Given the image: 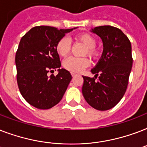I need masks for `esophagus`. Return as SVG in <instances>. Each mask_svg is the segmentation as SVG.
<instances>
[{
	"instance_id": "1",
	"label": "esophagus",
	"mask_w": 147,
	"mask_h": 147,
	"mask_svg": "<svg viewBox=\"0 0 147 147\" xmlns=\"http://www.w3.org/2000/svg\"><path fill=\"white\" fill-rule=\"evenodd\" d=\"M71 76H72V77H75V76H77V74L75 73V72H71Z\"/></svg>"
}]
</instances>
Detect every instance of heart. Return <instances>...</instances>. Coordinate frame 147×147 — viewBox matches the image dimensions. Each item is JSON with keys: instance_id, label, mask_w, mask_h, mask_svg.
<instances>
[{"instance_id": "1", "label": "heart", "mask_w": 147, "mask_h": 147, "mask_svg": "<svg viewBox=\"0 0 147 147\" xmlns=\"http://www.w3.org/2000/svg\"><path fill=\"white\" fill-rule=\"evenodd\" d=\"M77 41L85 45L86 49L84 55H89L90 57L96 59L100 55V49L95 46L97 44V39L94 36L88 33H79L76 36ZM71 40L67 36H63L60 39L55 45V50L60 56H66L71 50ZM90 65V60L87 57L76 58L69 57L64 60L63 67L71 72H81Z\"/></svg>"}]
</instances>
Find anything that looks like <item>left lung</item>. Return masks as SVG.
<instances>
[{
  "mask_svg": "<svg viewBox=\"0 0 147 147\" xmlns=\"http://www.w3.org/2000/svg\"><path fill=\"white\" fill-rule=\"evenodd\" d=\"M92 32L101 38L102 55L92 69L94 78L82 76V94L94 109L107 111L114 107L125 94L133 65L131 43L120 29L96 26Z\"/></svg>",
  "mask_w": 147,
  "mask_h": 147,
  "instance_id": "left-lung-1",
  "label": "left lung"
}]
</instances>
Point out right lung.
I'll use <instances>...</instances> for the list:
<instances>
[{
    "label": "right lung",
    "instance_id": "right-lung-1",
    "mask_svg": "<svg viewBox=\"0 0 147 147\" xmlns=\"http://www.w3.org/2000/svg\"><path fill=\"white\" fill-rule=\"evenodd\" d=\"M74 29L34 26L20 40L15 56L17 85L24 99L38 109H49L57 105L71 80L70 72L60 69L55 45ZM54 70L59 71L58 75L49 76V72Z\"/></svg>",
    "mask_w": 147,
    "mask_h": 147
}]
</instances>
